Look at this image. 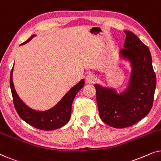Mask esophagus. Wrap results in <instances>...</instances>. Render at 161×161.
I'll return each instance as SVG.
<instances>
[{"instance_id":"1","label":"esophagus","mask_w":161,"mask_h":161,"mask_svg":"<svg viewBox=\"0 0 161 161\" xmlns=\"http://www.w3.org/2000/svg\"><path fill=\"white\" fill-rule=\"evenodd\" d=\"M86 80L87 83H92L94 82V80H95V77H94L93 74L89 73L87 75L86 77Z\"/></svg>"}]
</instances>
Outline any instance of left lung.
Returning a JSON list of instances; mask_svg holds the SVG:
<instances>
[{"instance_id": "8db88e82", "label": "left lung", "mask_w": 161, "mask_h": 161, "mask_svg": "<svg viewBox=\"0 0 161 161\" xmlns=\"http://www.w3.org/2000/svg\"><path fill=\"white\" fill-rule=\"evenodd\" d=\"M126 34L120 59L128 61L130 75L126 89L118 92L112 87L94 84L99 114L103 122L115 128L130 127L144 119L153 107L156 76L151 53L133 32Z\"/></svg>"}]
</instances>
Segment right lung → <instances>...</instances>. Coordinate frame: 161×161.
<instances>
[{"mask_svg":"<svg viewBox=\"0 0 161 161\" xmlns=\"http://www.w3.org/2000/svg\"><path fill=\"white\" fill-rule=\"evenodd\" d=\"M34 34L20 45H23L34 38ZM13 68L10 74V87L13 97L14 108L17 114L23 121L28 125L42 130H53L64 126L71 117L72 104L77 93L84 86L83 79L69 89V91L63 97L62 99L51 108L45 111H37L28 106L19 98L14 89L12 80Z\"/></svg>","mask_w":161,"mask_h":161,"instance_id":"right-lung-1","label":"right lung"}]
</instances>
